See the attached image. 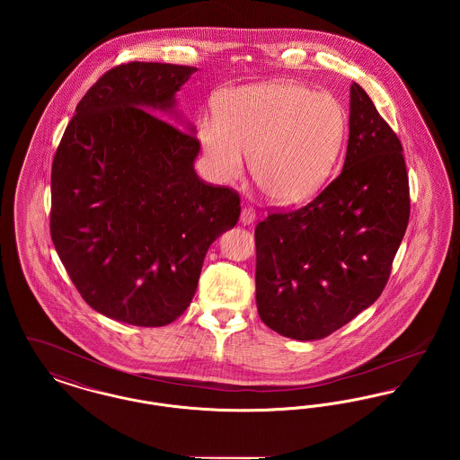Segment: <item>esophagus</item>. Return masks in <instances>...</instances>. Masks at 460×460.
Here are the masks:
<instances>
[{
    "label": "esophagus",
    "mask_w": 460,
    "mask_h": 460,
    "mask_svg": "<svg viewBox=\"0 0 460 460\" xmlns=\"http://www.w3.org/2000/svg\"><path fill=\"white\" fill-rule=\"evenodd\" d=\"M255 220V210L252 207H243L241 208L240 222L241 224H252Z\"/></svg>",
    "instance_id": "obj_1"
}]
</instances>
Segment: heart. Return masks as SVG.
<instances>
[{
  "label": "heart",
  "instance_id": "obj_1",
  "mask_svg": "<svg viewBox=\"0 0 460 460\" xmlns=\"http://www.w3.org/2000/svg\"><path fill=\"white\" fill-rule=\"evenodd\" d=\"M198 137L214 172L238 179L246 156L263 191L281 203L314 195L326 181L345 137V111L324 91L274 81L226 91Z\"/></svg>",
  "mask_w": 460,
  "mask_h": 460
}]
</instances>
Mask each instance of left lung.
<instances>
[{"label":"left lung","mask_w":460,"mask_h":460,"mask_svg":"<svg viewBox=\"0 0 460 460\" xmlns=\"http://www.w3.org/2000/svg\"><path fill=\"white\" fill-rule=\"evenodd\" d=\"M409 216L402 143L353 83L340 175L305 207L272 212L255 227L263 324L310 341L350 323L383 293Z\"/></svg>","instance_id":"left-lung-1"}]
</instances>
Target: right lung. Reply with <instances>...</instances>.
<instances>
[{
  "label": "right lung",
  "instance_id": "right-lung-1",
  "mask_svg": "<svg viewBox=\"0 0 460 460\" xmlns=\"http://www.w3.org/2000/svg\"><path fill=\"white\" fill-rule=\"evenodd\" d=\"M197 70L110 68L79 102L53 158L57 253L89 306L132 326L160 328L184 314L207 250L240 219L238 191L195 172L197 137L155 117L174 111L175 93Z\"/></svg>",
  "mask_w": 460,
  "mask_h": 460
}]
</instances>
